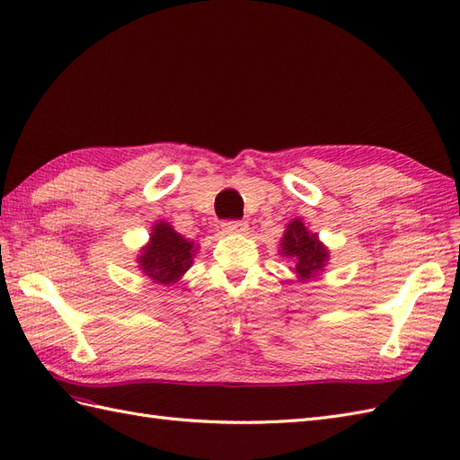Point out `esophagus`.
<instances>
[{"label": "esophagus", "instance_id": "esophagus-1", "mask_svg": "<svg viewBox=\"0 0 460 460\" xmlns=\"http://www.w3.org/2000/svg\"><path fill=\"white\" fill-rule=\"evenodd\" d=\"M221 229L223 233H229V234H244L249 231V226H246L244 221H226L221 223Z\"/></svg>", "mask_w": 460, "mask_h": 460}]
</instances>
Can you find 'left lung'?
Wrapping results in <instances>:
<instances>
[{"instance_id": "1", "label": "left lung", "mask_w": 460, "mask_h": 460, "mask_svg": "<svg viewBox=\"0 0 460 460\" xmlns=\"http://www.w3.org/2000/svg\"><path fill=\"white\" fill-rule=\"evenodd\" d=\"M278 252L288 258L291 262V272L303 284L319 278L326 270L328 262H331L328 246L319 239V233H313L305 226L301 217L291 219L286 226Z\"/></svg>"}]
</instances>
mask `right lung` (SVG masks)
<instances>
[{"label": "right lung", "instance_id": "right-lung-1", "mask_svg": "<svg viewBox=\"0 0 460 460\" xmlns=\"http://www.w3.org/2000/svg\"><path fill=\"white\" fill-rule=\"evenodd\" d=\"M199 249L190 239H184L181 233L172 229L171 223L157 221L151 227L149 241L139 249L136 258L141 274L149 278L153 284L164 288L174 286L194 264V256Z\"/></svg>", "mask_w": 460, "mask_h": 460}]
</instances>
